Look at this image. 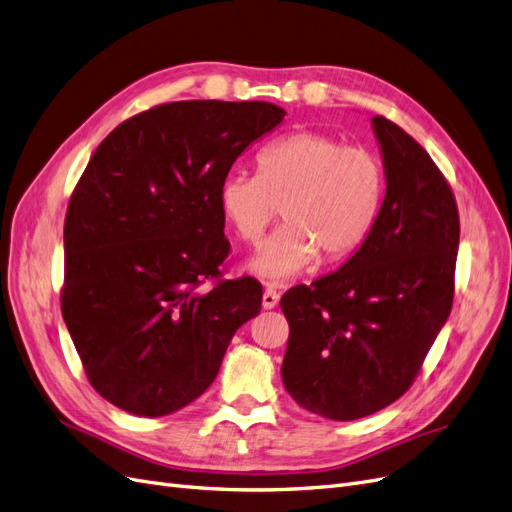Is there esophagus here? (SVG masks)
I'll return each instance as SVG.
<instances>
[{"instance_id": "1", "label": "esophagus", "mask_w": 512, "mask_h": 512, "mask_svg": "<svg viewBox=\"0 0 512 512\" xmlns=\"http://www.w3.org/2000/svg\"><path fill=\"white\" fill-rule=\"evenodd\" d=\"M277 303H280V292L273 290V288H267L265 294H262V307L273 309Z\"/></svg>"}]
</instances>
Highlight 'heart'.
Listing matches in <instances>:
<instances>
[{
  "instance_id": "heart-1",
  "label": "heart",
  "mask_w": 512,
  "mask_h": 512,
  "mask_svg": "<svg viewBox=\"0 0 512 512\" xmlns=\"http://www.w3.org/2000/svg\"><path fill=\"white\" fill-rule=\"evenodd\" d=\"M384 196L378 156L346 147L320 132H294L258 153V175L228 173L218 183V207L243 241L256 245L282 207L277 228L247 262L269 282H286L318 256L337 262L367 241Z\"/></svg>"
}]
</instances>
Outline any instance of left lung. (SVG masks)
Segmentation results:
<instances>
[{
  "label": "left lung",
  "mask_w": 512,
  "mask_h": 512,
  "mask_svg": "<svg viewBox=\"0 0 512 512\" xmlns=\"http://www.w3.org/2000/svg\"><path fill=\"white\" fill-rule=\"evenodd\" d=\"M386 192L367 241L337 271L294 286L282 380L297 404L356 421L404 395L451 314L459 213L429 153L371 119Z\"/></svg>",
  "instance_id": "8db88e82"
}]
</instances>
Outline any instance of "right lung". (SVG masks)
<instances>
[{"label":"right lung","instance_id":"obj_1","mask_svg":"<svg viewBox=\"0 0 512 512\" xmlns=\"http://www.w3.org/2000/svg\"><path fill=\"white\" fill-rule=\"evenodd\" d=\"M284 115L256 100L170 102L123 121L91 156L66 213L61 314L113 406L156 418L192 404L258 316L252 277L196 288L230 250L220 179Z\"/></svg>","mask_w":512,"mask_h":512}]
</instances>
